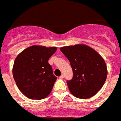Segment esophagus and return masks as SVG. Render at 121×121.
<instances>
[{"label":"esophagus","mask_w":121,"mask_h":121,"mask_svg":"<svg viewBox=\"0 0 121 121\" xmlns=\"http://www.w3.org/2000/svg\"><path fill=\"white\" fill-rule=\"evenodd\" d=\"M63 78H64V75L63 74H61L60 76V79H63Z\"/></svg>","instance_id":"esophagus-1"}]
</instances>
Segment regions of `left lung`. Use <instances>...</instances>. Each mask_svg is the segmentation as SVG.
Masks as SVG:
<instances>
[{"instance_id":"obj_1","label":"left lung","mask_w":121,"mask_h":121,"mask_svg":"<svg viewBox=\"0 0 121 121\" xmlns=\"http://www.w3.org/2000/svg\"><path fill=\"white\" fill-rule=\"evenodd\" d=\"M60 50L68 59L73 69V78L67 81L71 93L81 99L94 96L107 78V68L103 58L95 50L84 44L63 47Z\"/></svg>"}]
</instances>
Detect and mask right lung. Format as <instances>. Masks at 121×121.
Segmentation results:
<instances>
[{
    "mask_svg": "<svg viewBox=\"0 0 121 121\" xmlns=\"http://www.w3.org/2000/svg\"><path fill=\"white\" fill-rule=\"evenodd\" d=\"M57 48L32 45L24 49L14 61L13 76L17 87L28 98L41 100L50 94L56 77L53 74L49 58Z\"/></svg>",
    "mask_w": 121,
    "mask_h": 121,
    "instance_id": "right-lung-1",
    "label": "right lung"
}]
</instances>
